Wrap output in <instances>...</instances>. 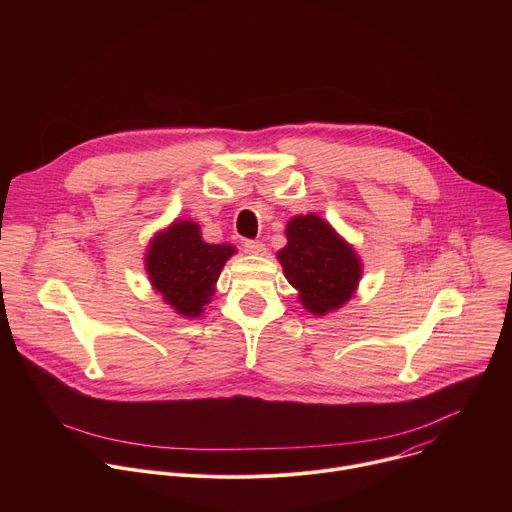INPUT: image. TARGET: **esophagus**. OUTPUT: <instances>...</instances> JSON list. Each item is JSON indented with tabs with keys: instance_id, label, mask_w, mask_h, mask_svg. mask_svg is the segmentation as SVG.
<instances>
[{
	"instance_id": "1",
	"label": "esophagus",
	"mask_w": 512,
	"mask_h": 512,
	"mask_svg": "<svg viewBox=\"0 0 512 512\" xmlns=\"http://www.w3.org/2000/svg\"><path fill=\"white\" fill-rule=\"evenodd\" d=\"M245 251L251 255H265L267 247L261 241H245Z\"/></svg>"
}]
</instances>
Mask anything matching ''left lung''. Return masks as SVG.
I'll use <instances>...</instances> for the list:
<instances>
[{
    "instance_id": "left-lung-1",
    "label": "left lung",
    "mask_w": 512,
    "mask_h": 512,
    "mask_svg": "<svg viewBox=\"0 0 512 512\" xmlns=\"http://www.w3.org/2000/svg\"><path fill=\"white\" fill-rule=\"evenodd\" d=\"M285 237L277 259L285 279L300 291L302 306L314 316L342 308L362 275L354 249L316 214L291 218Z\"/></svg>"
}]
</instances>
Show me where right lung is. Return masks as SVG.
I'll list each match as a JSON object with an SVG mask.
<instances>
[{"instance_id":"right-lung-1","label":"right lung","mask_w":512,"mask_h":512,"mask_svg":"<svg viewBox=\"0 0 512 512\" xmlns=\"http://www.w3.org/2000/svg\"><path fill=\"white\" fill-rule=\"evenodd\" d=\"M235 253L233 245L202 241L196 223L174 221L152 239L145 253V269L166 304L184 318H196L210 304L214 283Z\"/></svg>"}]
</instances>
